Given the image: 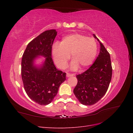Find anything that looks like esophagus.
<instances>
[{
	"instance_id": "34e87169",
	"label": "esophagus",
	"mask_w": 133,
	"mask_h": 133,
	"mask_svg": "<svg viewBox=\"0 0 133 133\" xmlns=\"http://www.w3.org/2000/svg\"><path fill=\"white\" fill-rule=\"evenodd\" d=\"M74 75V74H70V73H66V77H70V76H72Z\"/></svg>"
}]
</instances>
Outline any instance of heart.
Here are the masks:
<instances>
[{
    "instance_id": "heart-1",
    "label": "heart",
    "mask_w": 133,
    "mask_h": 133,
    "mask_svg": "<svg viewBox=\"0 0 133 133\" xmlns=\"http://www.w3.org/2000/svg\"><path fill=\"white\" fill-rule=\"evenodd\" d=\"M97 50V44L93 38L76 33L64 37L59 44L55 43L51 53L55 64L61 69L66 67L70 55L72 69L79 66L84 69L94 62Z\"/></svg>"
}]
</instances>
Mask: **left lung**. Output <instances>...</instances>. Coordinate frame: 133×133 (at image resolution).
Returning a JSON list of instances; mask_svg holds the SVG:
<instances>
[{"label":"left lung","mask_w":133,"mask_h":133,"mask_svg":"<svg viewBox=\"0 0 133 133\" xmlns=\"http://www.w3.org/2000/svg\"><path fill=\"white\" fill-rule=\"evenodd\" d=\"M93 35L100 43V53L89 69L76 75L78 83L73 90L79 102L85 105H93L103 97L112 76L110 54L95 35Z\"/></svg>","instance_id":"1"}]
</instances>
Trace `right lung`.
I'll use <instances>...</instances> for the list:
<instances>
[{
  "mask_svg": "<svg viewBox=\"0 0 133 133\" xmlns=\"http://www.w3.org/2000/svg\"><path fill=\"white\" fill-rule=\"evenodd\" d=\"M57 31L46 30L31 41L24 52L21 73L24 88L28 96L41 105L53 101L61 84L66 79V73L58 70L51 58L52 45ZM38 56L46 57L43 65H34Z\"/></svg>",
  "mask_w": 133,
  "mask_h": 133,
  "instance_id": "1",
  "label": "right lung"
}]
</instances>
